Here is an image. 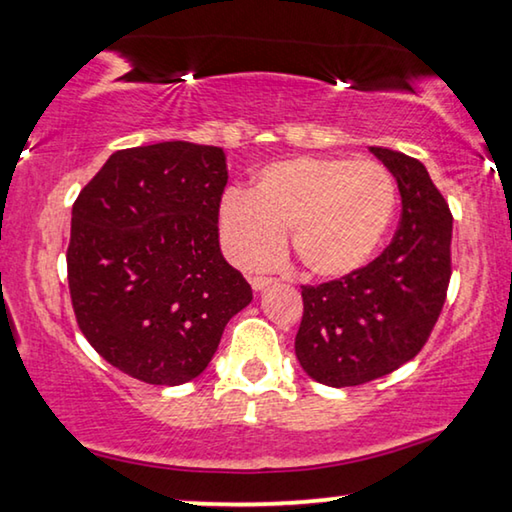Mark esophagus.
Returning a JSON list of instances; mask_svg holds the SVG:
<instances>
[{
    "label": "esophagus",
    "instance_id": "obj_1",
    "mask_svg": "<svg viewBox=\"0 0 512 512\" xmlns=\"http://www.w3.org/2000/svg\"><path fill=\"white\" fill-rule=\"evenodd\" d=\"M272 283H277V279H274V277H254V279H251V288L263 290L267 286H272Z\"/></svg>",
    "mask_w": 512,
    "mask_h": 512
}]
</instances>
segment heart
Returning <instances> with one entry per match:
<instances>
[{
  "instance_id": "obj_1",
  "label": "heart",
  "mask_w": 512,
  "mask_h": 512,
  "mask_svg": "<svg viewBox=\"0 0 512 512\" xmlns=\"http://www.w3.org/2000/svg\"><path fill=\"white\" fill-rule=\"evenodd\" d=\"M396 180L373 160L297 157L274 162L254 190H231L219 206L226 256L242 270L277 263L290 247L304 270L345 277L371 261L396 210Z\"/></svg>"
}]
</instances>
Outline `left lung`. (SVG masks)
<instances>
[{
  "mask_svg": "<svg viewBox=\"0 0 512 512\" xmlns=\"http://www.w3.org/2000/svg\"><path fill=\"white\" fill-rule=\"evenodd\" d=\"M396 178L403 212L391 245L359 270L302 286L295 355L327 387L389 375L419 355L446 302L453 215L423 164L373 146Z\"/></svg>",
  "mask_w": 512,
  "mask_h": 512,
  "instance_id": "left-lung-1",
  "label": "left lung"
}]
</instances>
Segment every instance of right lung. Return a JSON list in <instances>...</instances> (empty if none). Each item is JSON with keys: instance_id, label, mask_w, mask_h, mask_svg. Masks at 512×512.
<instances>
[{"instance_id": "add662e5", "label": "right lung", "mask_w": 512, "mask_h": 512, "mask_svg": "<svg viewBox=\"0 0 512 512\" xmlns=\"http://www.w3.org/2000/svg\"><path fill=\"white\" fill-rule=\"evenodd\" d=\"M226 180L222 148L162 141L116 151L73 203L66 263L77 325L135 380H194L251 302L219 249Z\"/></svg>"}]
</instances>
